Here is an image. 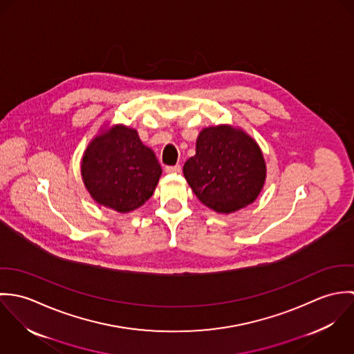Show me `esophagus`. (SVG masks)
I'll use <instances>...</instances> for the list:
<instances>
[{
  "mask_svg": "<svg viewBox=\"0 0 354 354\" xmlns=\"http://www.w3.org/2000/svg\"><path fill=\"white\" fill-rule=\"evenodd\" d=\"M165 173H167V174H177V173H181V166H180V165H176V166H166V167H165Z\"/></svg>",
  "mask_w": 354,
  "mask_h": 354,
  "instance_id": "34e87169",
  "label": "esophagus"
}]
</instances>
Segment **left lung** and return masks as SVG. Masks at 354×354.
Wrapping results in <instances>:
<instances>
[{"label": "left lung", "instance_id": "1", "mask_svg": "<svg viewBox=\"0 0 354 354\" xmlns=\"http://www.w3.org/2000/svg\"><path fill=\"white\" fill-rule=\"evenodd\" d=\"M183 171L198 199L219 214H232L252 204L267 177L266 160L256 140L229 124L201 131L196 153L185 162Z\"/></svg>", "mask_w": 354, "mask_h": 354}]
</instances>
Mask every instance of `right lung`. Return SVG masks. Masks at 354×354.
Returning <instances> with one entry per match:
<instances>
[{
	"instance_id": "1",
	"label": "right lung",
	"mask_w": 354,
	"mask_h": 354,
	"mask_svg": "<svg viewBox=\"0 0 354 354\" xmlns=\"http://www.w3.org/2000/svg\"><path fill=\"white\" fill-rule=\"evenodd\" d=\"M160 174L153 151L135 128L124 124L102 127L82 158V178L90 196L121 214L147 202Z\"/></svg>"
}]
</instances>
